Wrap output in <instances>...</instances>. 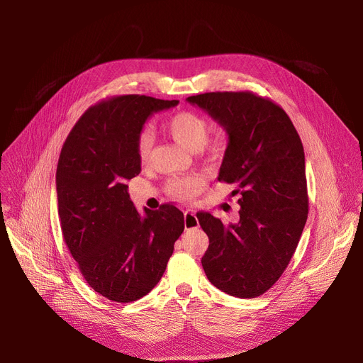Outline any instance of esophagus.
I'll return each mask as SVG.
<instances>
[{"instance_id":"1","label":"esophagus","mask_w":363,"mask_h":363,"mask_svg":"<svg viewBox=\"0 0 363 363\" xmlns=\"http://www.w3.org/2000/svg\"><path fill=\"white\" fill-rule=\"evenodd\" d=\"M184 225H185V229H194L199 226V219L194 210L186 208L184 211Z\"/></svg>"}]
</instances>
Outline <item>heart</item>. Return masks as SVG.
I'll return each mask as SVG.
<instances>
[{
  "instance_id": "1",
  "label": "heart",
  "mask_w": 363,
  "mask_h": 363,
  "mask_svg": "<svg viewBox=\"0 0 363 363\" xmlns=\"http://www.w3.org/2000/svg\"><path fill=\"white\" fill-rule=\"evenodd\" d=\"M166 133L171 135L178 144L189 152L199 150H217V144L208 146V123L207 121L192 112H178L166 121ZM152 137L147 133H141L137 138L135 152L140 162H146L150 156ZM204 181L200 177L186 175V177H174L167 181L166 189L169 194L179 200H188L196 197L203 189Z\"/></svg>"
}]
</instances>
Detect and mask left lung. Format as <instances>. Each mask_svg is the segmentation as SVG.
I'll return each mask as SVG.
<instances>
[{"instance_id":"left-lung-1","label":"left lung","mask_w":363,"mask_h":363,"mask_svg":"<svg viewBox=\"0 0 363 363\" xmlns=\"http://www.w3.org/2000/svg\"><path fill=\"white\" fill-rule=\"evenodd\" d=\"M228 133L219 181L235 185L238 223L197 213L208 236L201 258L207 279L236 298L267 292L296 251L308 217L305 153L291 118L252 91L189 96Z\"/></svg>"}]
</instances>
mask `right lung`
I'll use <instances>...</instances> for the list:
<instances>
[{
    "instance_id": "obj_1",
    "label": "right lung",
    "mask_w": 363,
    "mask_h": 363,
    "mask_svg": "<svg viewBox=\"0 0 363 363\" xmlns=\"http://www.w3.org/2000/svg\"><path fill=\"white\" fill-rule=\"evenodd\" d=\"M178 104L115 96L90 106L61 149L57 196L65 245L89 286L109 301L128 303L147 295L184 232L179 208L163 204L141 216L125 184L141 171L135 144L144 123Z\"/></svg>"
}]
</instances>
